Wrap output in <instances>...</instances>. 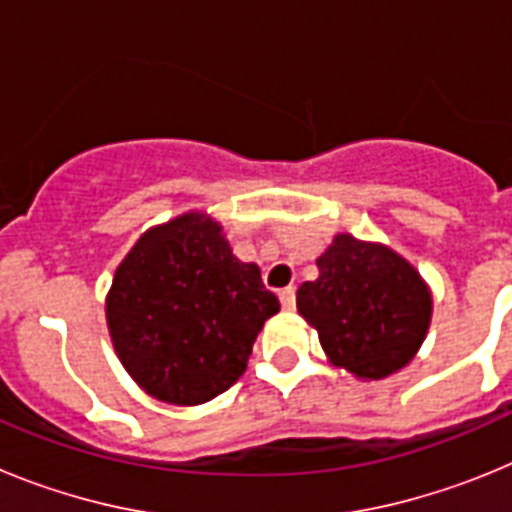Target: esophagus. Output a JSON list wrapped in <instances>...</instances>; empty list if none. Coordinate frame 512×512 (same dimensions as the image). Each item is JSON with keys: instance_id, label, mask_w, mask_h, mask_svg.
Returning a JSON list of instances; mask_svg holds the SVG:
<instances>
[{"instance_id": "obj_1", "label": "esophagus", "mask_w": 512, "mask_h": 512, "mask_svg": "<svg viewBox=\"0 0 512 512\" xmlns=\"http://www.w3.org/2000/svg\"><path fill=\"white\" fill-rule=\"evenodd\" d=\"M279 302H282L284 310H295V287H284L279 292Z\"/></svg>"}]
</instances>
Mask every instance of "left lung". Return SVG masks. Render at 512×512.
<instances>
[{
  "instance_id": "1",
  "label": "left lung",
  "mask_w": 512,
  "mask_h": 512,
  "mask_svg": "<svg viewBox=\"0 0 512 512\" xmlns=\"http://www.w3.org/2000/svg\"><path fill=\"white\" fill-rule=\"evenodd\" d=\"M318 279L297 289V310L318 330L333 366L384 379L408 366L431 325L433 297L415 266L382 243L338 233Z\"/></svg>"
}]
</instances>
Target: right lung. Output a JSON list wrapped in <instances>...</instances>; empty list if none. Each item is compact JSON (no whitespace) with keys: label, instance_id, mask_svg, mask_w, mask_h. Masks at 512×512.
<instances>
[{"label":"right lung","instance_id":"right-lung-1","mask_svg":"<svg viewBox=\"0 0 512 512\" xmlns=\"http://www.w3.org/2000/svg\"><path fill=\"white\" fill-rule=\"evenodd\" d=\"M112 346L140 390L202 405L246 372L279 300L256 264L235 259L223 225L184 212L140 235L104 302Z\"/></svg>","mask_w":512,"mask_h":512}]
</instances>
